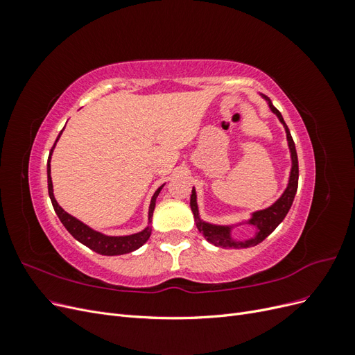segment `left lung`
<instances>
[{"instance_id": "left-lung-1", "label": "left lung", "mask_w": 355, "mask_h": 355, "mask_svg": "<svg viewBox=\"0 0 355 355\" xmlns=\"http://www.w3.org/2000/svg\"><path fill=\"white\" fill-rule=\"evenodd\" d=\"M262 99L270 106V110L272 114L277 115L278 121H280L284 127L286 132V139H287V146H288V153H290V161H292V167H290V175L287 180V187L283 191V194L278 197L271 206H268L261 210H254L250 213L249 219H244L235 223H227V225H220V223H211L204 220L200 214L198 209V201H197V191L196 187H192V194H191V210L192 214H194L196 225L198 231L202 234V237L206 239L209 243L223 247V249H247V247H253L262 243L268 235H270L278 225L283 222L286 218V214L288 213L290 207H292L296 191H297V179H299V166H297V154H296V148L295 142L292 139V135L288 132V127L286 125L283 115L280 114L272 102L266 98L265 94H261ZM243 224H250L255 228V234L250 239L240 241L233 237V231L239 226Z\"/></svg>"}]
</instances>
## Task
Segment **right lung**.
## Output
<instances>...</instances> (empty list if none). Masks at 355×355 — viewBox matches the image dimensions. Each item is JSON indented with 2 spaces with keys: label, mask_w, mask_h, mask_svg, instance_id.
<instances>
[{
  "label": "right lung",
  "mask_w": 355,
  "mask_h": 355,
  "mask_svg": "<svg viewBox=\"0 0 355 355\" xmlns=\"http://www.w3.org/2000/svg\"><path fill=\"white\" fill-rule=\"evenodd\" d=\"M63 132V130H62ZM62 132L59 133L55 145H53L50 155H49V161H47V184H49V196L53 204V209H55L56 214L59 216L60 222L63 223V227L68 230V232L72 235L75 240H78L81 244L87 245L89 249H92L93 252L99 253V254H105V256H118V254H125L137 250L139 247H142L151 235V222H153V214H154V209H155V201L159 196L161 189L166 184L161 185L151 198V202H149V209H148V223L146 227L135 234H128V235H106L102 234L99 231L93 230L92 227H89L87 223H84L83 220L77 219L72 214H69L68 211L63 210L59 202L55 198V192H53V182H51V167H50V161H51V154L53 149H55L59 137L62 135Z\"/></svg>",
  "instance_id": "obj_1"
}]
</instances>
